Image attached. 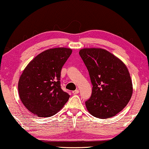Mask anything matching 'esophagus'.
Segmentation results:
<instances>
[{
    "instance_id": "obj_1",
    "label": "esophagus",
    "mask_w": 149,
    "mask_h": 149,
    "mask_svg": "<svg viewBox=\"0 0 149 149\" xmlns=\"http://www.w3.org/2000/svg\"><path fill=\"white\" fill-rule=\"evenodd\" d=\"M79 93V89H76V90H74V91H72L73 94H77V93Z\"/></svg>"
}]
</instances>
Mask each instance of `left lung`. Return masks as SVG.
I'll use <instances>...</instances> for the list:
<instances>
[{"mask_svg":"<svg viewBox=\"0 0 149 149\" xmlns=\"http://www.w3.org/2000/svg\"><path fill=\"white\" fill-rule=\"evenodd\" d=\"M79 55L93 85L91 96L85 102L87 111L99 119L114 117L126 107L133 93L127 66L104 49L84 48Z\"/></svg>","mask_w":149,"mask_h":149,"instance_id":"8db88e82","label":"left lung"}]
</instances>
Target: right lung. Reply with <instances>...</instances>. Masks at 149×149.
Listing matches in <instances>:
<instances>
[{"label":"right lung","mask_w":149,"mask_h":149,"mask_svg":"<svg viewBox=\"0 0 149 149\" xmlns=\"http://www.w3.org/2000/svg\"><path fill=\"white\" fill-rule=\"evenodd\" d=\"M70 48L44 51L24 69L18 82V92L26 109L38 117L56 115L70 95L60 86L62 66L72 54Z\"/></svg>","instance_id":"add662e5"}]
</instances>
